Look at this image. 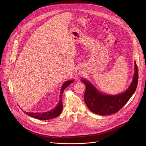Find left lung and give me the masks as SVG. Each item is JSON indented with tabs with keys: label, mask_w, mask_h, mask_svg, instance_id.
<instances>
[{
	"label": "left lung",
	"mask_w": 146,
	"mask_h": 146,
	"mask_svg": "<svg viewBox=\"0 0 146 146\" xmlns=\"http://www.w3.org/2000/svg\"><path fill=\"white\" fill-rule=\"evenodd\" d=\"M138 75L137 66L135 62V74L131 86L125 92L116 95L103 94L98 91L89 81L81 79L86 87L84 100L89 110L101 115H110L118 112L135 92L138 82Z\"/></svg>",
	"instance_id": "1"
}]
</instances>
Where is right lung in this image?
Returning <instances> with one entry per match:
<instances>
[{
    "label": "right lung",
    "instance_id": "obj_1",
    "mask_svg": "<svg viewBox=\"0 0 146 146\" xmlns=\"http://www.w3.org/2000/svg\"><path fill=\"white\" fill-rule=\"evenodd\" d=\"M73 80H69L68 81H66L64 84H63V86H62L61 88V90H60V100L59 102L58 103V105L56 106V107L54 109H53L52 110L47 111V112H45V113H26L25 112V113H26L27 114H28V115L33 117L35 118H37L40 120H47V119H52L55 117H57L58 116H59L62 110V109H63V106H62V93H63L64 91L65 90V89L70 84H71L72 82H73Z\"/></svg>",
    "mask_w": 146,
    "mask_h": 146
}]
</instances>
